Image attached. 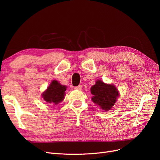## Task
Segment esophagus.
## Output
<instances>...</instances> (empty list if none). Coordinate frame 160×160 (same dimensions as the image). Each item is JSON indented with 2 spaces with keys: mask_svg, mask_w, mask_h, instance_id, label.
<instances>
[{
  "mask_svg": "<svg viewBox=\"0 0 160 160\" xmlns=\"http://www.w3.org/2000/svg\"><path fill=\"white\" fill-rule=\"evenodd\" d=\"M82 88H83V87H82V85H79L78 86L75 87V89H76V90H81L82 89Z\"/></svg>",
  "mask_w": 160,
  "mask_h": 160,
  "instance_id": "1",
  "label": "esophagus"
}]
</instances>
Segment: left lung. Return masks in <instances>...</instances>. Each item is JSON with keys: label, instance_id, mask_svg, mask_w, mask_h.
Listing matches in <instances>:
<instances>
[{"label": "left lung", "instance_id": "1", "mask_svg": "<svg viewBox=\"0 0 160 160\" xmlns=\"http://www.w3.org/2000/svg\"><path fill=\"white\" fill-rule=\"evenodd\" d=\"M91 93L93 95V102L106 112L113 108L119 95L115 85L106 84L101 80L97 81L91 87Z\"/></svg>", "mask_w": 160, "mask_h": 160}]
</instances>
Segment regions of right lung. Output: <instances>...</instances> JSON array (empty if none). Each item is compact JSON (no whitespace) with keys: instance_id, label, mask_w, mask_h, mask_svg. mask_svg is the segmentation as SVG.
<instances>
[{"instance_id":"obj_1","label":"right lung","mask_w":160,"mask_h":160,"mask_svg":"<svg viewBox=\"0 0 160 160\" xmlns=\"http://www.w3.org/2000/svg\"><path fill=\"white\" fill-rule=\"evenodd\" d=\"M67 87L61 85L56 80H53L47 90L42 94V97L47 103L57 105L64 99Z\"/></svg>"}]
</instances>
